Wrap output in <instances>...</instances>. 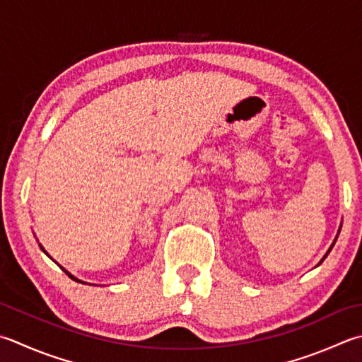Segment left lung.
Returning <instances> with one entry per match:
<instances>
[{
	"label": "left lung",
	"instance_id": "8db88e82",
	"mask_svg": "<svg viewBox=\"0 0 362 362\" xmlns=\"http://www.w3.org/2000/svg\"><path fill=\"white\" fill-rule=\"evenodd\" d=\"M341 228H342V226H341ZM341 228H339V232H341ZM339 232H337V235H339ZM336 240H337V237H336V238H334V242H332V245H331V246H329V250H328V252H327V254H325V256H323V259H322V260H320V264H322V262H323V260H325V259H327V256H328V254H329V251H331V250H332V246H334V243H336ZM320 264H318V265H320Z\"/></svg>",
	"mask_w": 362,
	"mask_h": 362
}]
</instances>
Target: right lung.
Segmentation results:
<instances>
[{
    "label": "right lung",
    "mask_w": 362,
    "mask_h": 362,
    "mask_svg": "<svg viewBox=\"0 0 362 362\" xmlns=\"http://www.w3.org/2000/svg\"><path fill=\"white\" fill-rule=\"evenodd\" d=\"M39 246H40V250H42V251H44V252H45V254H47V256H48V257H49V254H48V252H47V251H45V250H44V246H42V245H40V243H39ZM49 259H52V257H49ZM54 262H56V260H54ZM61 268H62V267H61ZM62 270H64V272H66V273H67V274H69V278H72V279H74V281H76V282H83V281H81V279H78V278H75V276H74V274H70V273H69V272H67V270H66V268H62ZM83 284H88V282H83Z\"/></svg>",
    "instance_id": "obj_1"
}]
</instances>
